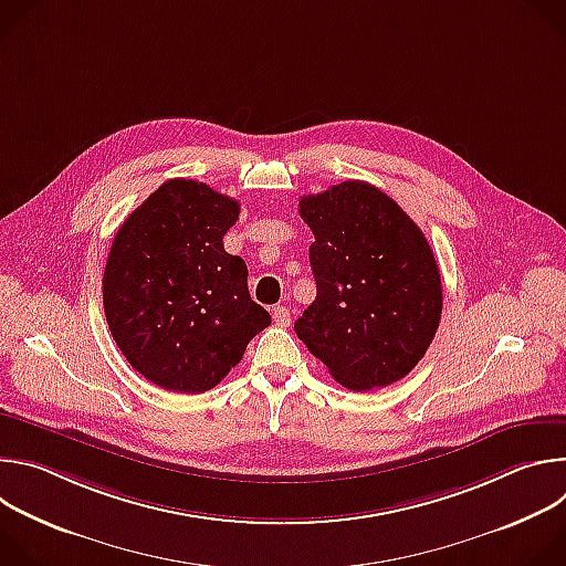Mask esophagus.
Returning a JSON list of instances; mask_svg holds the SVG:
<instances>
[{"mask_svg":"<svg viewBox=\"0 0 566 566\" xmlns=\"http://www.w3.org/2000/svg\"><path fill=\"white\" fill-rule=\"evenodd\" d=\"M273 319L277 327H289L291 325V311L289 306H275L273 308Z\"/></svg>","mask_w":566,"mask_h":566,"instance_id":"1","label":"esophagus"}]
</instances>
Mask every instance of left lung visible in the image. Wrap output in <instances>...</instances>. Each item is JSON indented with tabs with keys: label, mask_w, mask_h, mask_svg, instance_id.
Masks as SVG:
<instances>
[{
	"label": "left lung",
	"mask_w": 566,
	"mask_h": 566,
	"mask_svg": "<svg viewBox=\"0 0 566 566\" xmlns=\"http://www.w3.org/2000/svg\"><path fill=\"white\" fill-rule=\"evenodd\" d=\"M317 286L295 334L352 391L387 387L426 356L441 319V273L421 228L365 181L300 199Z\"/></svg>",
	"instance_id": "left-lung-1"
}]
</instances>
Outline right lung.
<instances>
[{"instance_id":"obj_1","label":"right lung","mask_w":566,"mask_h":566,"mask_svg":"<svg viewBox=\"0 0 566 566\" xmlns=\"http://www.w3.org/2000/svg\"><path fill=\"white\" fill-rule=\"evenodd\" d=\"M239 201L170 179L118 228L103 275L112 336L149 382L177 394L212 389L271 325L251 300L247 262L223 251Z\"/></svg>"}]
</instances>
